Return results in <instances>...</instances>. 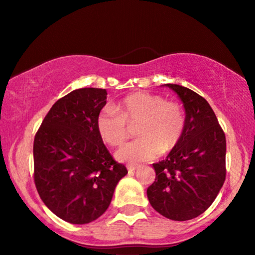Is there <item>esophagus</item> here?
Here are the masks:
<instances>
[{
	"instance_id": "esophagus-1",
	"label": "esophagus",
	"mask_w": 255,
	"mask_h": 255,
	"mask_svg": "<svg viewBox=\"0 0 255 255\" xmlns=\"http://www.w3.org/2000/svg\"><path fill=\"white\" fill-rule=\"evenodd\" d=\"M139 167V165H128V172H134Z\"/></svg>"
}]
</instances>
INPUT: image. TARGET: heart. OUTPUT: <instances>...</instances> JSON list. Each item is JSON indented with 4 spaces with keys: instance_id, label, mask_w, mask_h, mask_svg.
<instances>
[{
    "instance_id": "obj_1",
    "label": "heart",
    "mask_w": 255,
    "mask_h": 255,
    "mask_svg": "<svg viewBox=\"0 0 255 255\" xmlns=\"http://www.w3.org/2000/svg\"><path fill=\"white\" fill-rule=\"evenodd\" d=\"M113 109L97 115L96 128L102 140L113 147L121 146L135 128L140 137L124 145L116 153L123 162H140L167 154L177 147L186 128L182 107L174 101L148 93H133L121 100Z\"/></svg>"
}]
</instances>
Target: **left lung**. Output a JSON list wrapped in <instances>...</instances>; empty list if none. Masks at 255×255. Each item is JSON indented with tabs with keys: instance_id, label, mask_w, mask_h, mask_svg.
<instances>
[{
	"instance_id": "obj_1",
	"label": "left lung",
	"mask_w": 255,
	"mask_h": 255,
	"mask_svg": "<svg viewBox=\"0 0 255 255\" xmlns=\"http://www.w3.org/2000/svg\"><path fill=\"white\" fill-rule=\"evenodd\" d=\"M186 109L180 144L153 163L155 181L147 188L154 210L173 221H189L207 210L226 175V139L207 100L186 87L168 83Z\"/></svg>"
}]
</instances>
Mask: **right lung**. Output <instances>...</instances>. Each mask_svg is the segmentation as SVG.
Returning <instances> with one entry per match:
<instances>
[{
  "mask_svg": "<svg viewBox=\"0 0 255 255\" xmlns=\"http://www.w3.org/2000/svg\"><path fill=\"white\" fill-rule=\"evenodd\" d=\"M107 90L75 89L45 116L33 141V180L45 205L72 224L102 216L118 181L128 174L108 151L96 128Z\"/></svg>",
  "mask_w": 255,
  "mask_h": 255,
  "instance_id": "obj_1",
  "label": "right lung"
}]
</instances>
